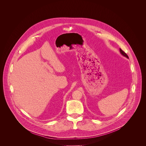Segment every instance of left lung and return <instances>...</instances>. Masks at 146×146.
<instances>
[{
  "label": "left lung",
  "mask_w": 146,
  "mask_h": 146,
  "mask_svg": "<svg viewBox=\"0 0 146 146\" xmlns=\"http://www.w3.org/2000/svg\"><path fill=\"white\" fill-rule=\"evenodd\" d=\"M119 51H120V52H121V54L122 55H123L124 56H125V57H127V58H129V57H128V56L127 55V54L124 51H123L121 48H119Z\"/></svg>",
  "instance_id": "8db88e82"
}]
</instances>
